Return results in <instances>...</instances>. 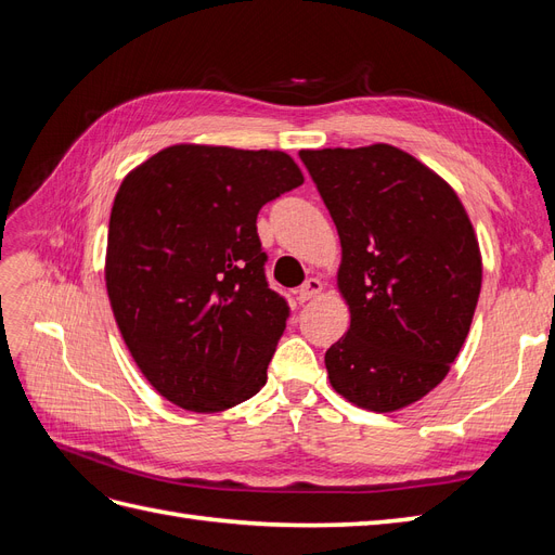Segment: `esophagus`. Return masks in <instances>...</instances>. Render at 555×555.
<instances>
[{
  "mask_svg": "<svg viewBox=\"0 0 555 555\" xmlns=\"http://www.w3.org/2000/svg\"><path fill=\"white\" fill-rule=\"evenodd\" d=\"M322 289H324V284H322V280H317V278H310V280H306L304 284H300V287H298V292H296V296H298V300H300V304H306V300L314 298L317 294H322Z\"/></svg>",
  "mask_w": 555,
  "mask_h": 555,
  "instance_id": "1",
  "label": "esophagus"
}]
</instances>
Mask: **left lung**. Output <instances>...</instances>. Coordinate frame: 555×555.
<instances>
[{
  "mask_svg": "<svg viewBox=\"0 0 555 555\" xmlns=\"http://www.w3.org/2000/svg\"><path fill=\"white\" fill-rule=\"evenodd\" d=\"M338 229L349 328L324 363L335 391L396 412L438 386L467 338L481 251L451 184L389 143L300 150Z\"/></svg>",
  "mask_w": 555,
  "mask_h": 555,
  "instance_id": "8db88e82",
  "label": "left lung"
}]
</instances>
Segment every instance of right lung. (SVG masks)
<instances>
[{"label":"right lung","mask_w":555,"mask_h":555,"mask_svg":"<svg viewBox=\"0 0 555 555\" xmlns=\"http://www.w3.org/2000/svg\"><path fill=\"white\" fill-rule=\"evenodd\" d=\"M304 184L280 150L178 143L115 194L106 289L143 377L173 405L222 412L261 391L289 306L268 287L257 215Z\"/></svg>","instance_id":"add662e5"}]
</instances>
